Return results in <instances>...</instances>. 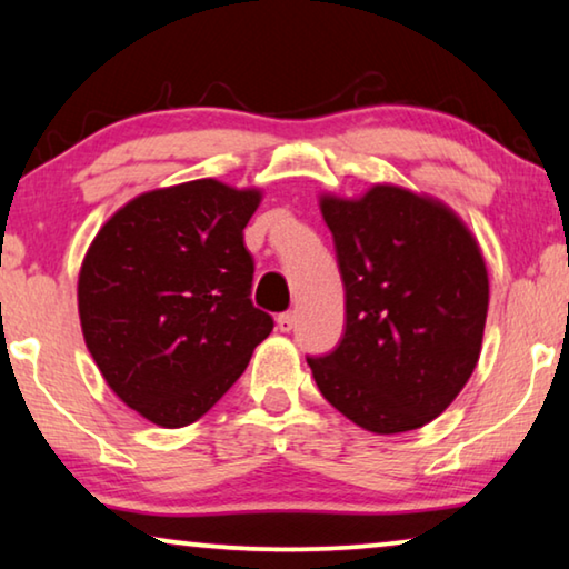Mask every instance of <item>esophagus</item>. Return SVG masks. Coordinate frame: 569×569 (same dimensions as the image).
<instances>
[{
    "label": "esophagus",
    "instance_id": "34e87169",
    "mask_svg": "<svg viewBox=\"0 0 569 569\" xmlns=\"http://www.w3.org/2000/svg\"><path fill=\"white\" fill-rule=\"evenodd\" d=\"M295 326H297V315L295 312H282L277 318V328L282 330V333H290Z\"/></svg>",
    "mask_w": 569,
    "mask_h": 569
}]
</instances>
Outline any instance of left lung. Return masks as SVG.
<instances>
[{
    "mask_svg": "<svg viewBox=\"0 0 569 569\" xmlns=\"http://www.w3.org/2000/svg\"><path fill=\"white\" fill-rule=\"evenodd\" d=\"M346 287V333L308 358L320 395L376 435L440 417L473 373L488 312L476 236L442 200L379 182L320 196Z\"/></svg>",
    "mask_w": 569,
    "mask_h": 569,
    "instance_id": "obj_1",
    "label": "left lung"
}]
</instances>
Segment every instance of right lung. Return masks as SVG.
I'll return each mask as SVG.
<instances>
[{
    "label": "right lung",
    "instance_id": "add662e5",
    "mask_svg": "<svg viewBox=\"0 0 569 569\" xmlns=\"http://www.w3.org/2000/svg\"><path fill=\"white\" fill-rule=\"evenodd\" d=\"M259 188L203 178L119 208L86 251L78 315L89 353L127 407L152 425L203 417L272 333L251 305L243 229Z\"/></svg>",
    "mask_w": 569,
    "mask_h": 569
}]
</instances>
